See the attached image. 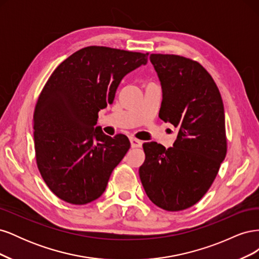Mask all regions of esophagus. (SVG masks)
I'll return each mask as SVG.
<instances>
[{
    "label": "esophagus",
    "instance_id": "esophagus-1",
    "mask_svg": "<svg viewBox=\"0 0 259 259\" xmlns=\"http://www.w3.org/2000/svg\"><path fill=\"white\" fill-rule=\"evenodd\" d=\"M131 146L132 148H140L143 146L142 140L136 139V138H131Z\"/></svg>",
    "mask_w": 259,
    "mask_h": 259
}]
</instances>
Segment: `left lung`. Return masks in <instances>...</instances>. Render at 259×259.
Masks as SVG:
<instances>
[{"instance_id": "8db88e82", "label": "left lung", "mask_w": 259, "mask_h": 259, "mask_svg": "<svg viewBox=\"0 0 259 259\" xmlns=\"http://www.w3.org/2000/svg\"><path fill=\"white\" fill-rule=\"evenodd\" d=\"M163 99L159 116L177 127L173 147L143 145L139 177L148 198L168 211L198 203L215 180L227 153L224 104L211 75L198 61L173 54H151Z\"/></svg>"}]
</instances>
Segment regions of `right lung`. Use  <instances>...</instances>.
<instances>
[{"mask_svg": "<svg viewBox=\"0 0 259 259\" xmlns=\"http://www.w3.org/2000/svg\"><path fill=\"white\" fill-rule=\"evenodd\" d=\"M149 53L88 46L54 70L33 115L36 165L50 190L70 204L95 201L131 147L123 134L105 135L98 112L112 104L124 75Z\"/></svg>", "mask_w": 259, "mask_h": 259, "instance_id": "add662e5", "label": "right lung"}]
</instances>
